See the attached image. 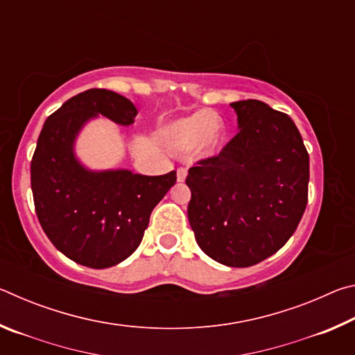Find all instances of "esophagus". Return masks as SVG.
Masks as SVG:
<instances>
[{
  "label": "esophagus",
  "instance_id": "obj_1",
  "mask_svg": "<svg viewBox=\"0 0 355 355\" xmlns=\"http://www.w3.org/2000/svg\"><path fill=\"white\" fill-rule=\"evenodd\" d=\"M186 173H188V171H186L184 167H178V169H177V180H178V182H184Z\"/></svg>",
  "mask_w": 355,
  "mask_h": 355
}]
</instances>
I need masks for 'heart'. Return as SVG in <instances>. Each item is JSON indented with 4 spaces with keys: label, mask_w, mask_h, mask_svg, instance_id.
Returning a JSON list of instances; mask_svg holds the SVG:
<instances>
[{
    "label": "heart",
    "mask_w": 355,
    "mask_h": 355,
    "mask_svg": "<svg viewBox=\"0 0 355 355\" xmlns=\"http://www.w3.org/2000/svg\"><path fill=\"white\" fill-rule=\"evenodd\" d=\"M222 136L224 131L218 117L209 111H199L173 123L167 133V139L169 146L178 152L189 150L200 142L203 153H213L222 142Z\"/></svg>",
    "instance_id": "obj_1"
}]
</instances>
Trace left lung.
I'll use <instances>...</instances> for the list:
<instances>
[{"instance_id":"1","label":"left lung","mask_w":355,"mask_h":355,"mask_svg":"<svg viewBox=\"0 0 355 355\" xmlns=\"http://www.w3.org/2000/svg\"><path fill=\"white\" fill-rule=\"evenodd\" d=\"M239 131L220 152L191 167L188 218L213 260L248 268L296 232L309 200L310 161L291 117L260 100L230 103Z\"/></svg>"}]
</instances>
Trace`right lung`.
Wrapping results in <instances>:
<instances>
[{
	"instance_id": "right-lung-1",
	"label": "right lung",
	"mask_w": 355,
	"mask_h": 355,
	"mask_svg": "<svg viewBox=\"0 0 355 355\" xmlns=\"http://www.w3.org/2000/svg\"><path fill=\"white\" fill-rule=\"evenodd\" d=\"M97 114L131 125L137 110L106 89H89L65 101L40 131L31 159V189L35 214L53 245L75 263L103 269L137 249L150 214L175 184L177 172L147 177L84 169L73 155V142Z\"/></svg>"
}]
</instances>
